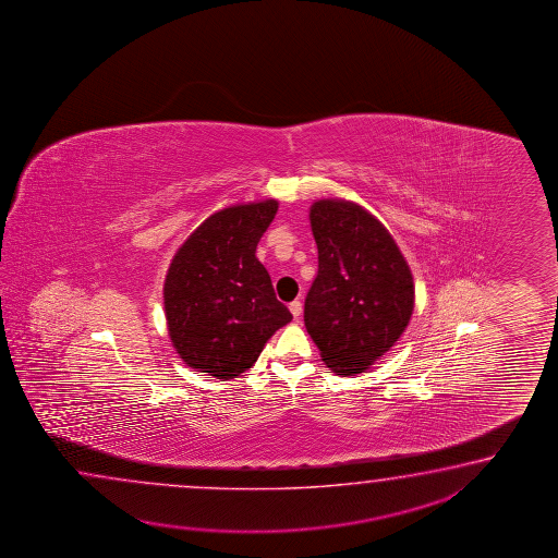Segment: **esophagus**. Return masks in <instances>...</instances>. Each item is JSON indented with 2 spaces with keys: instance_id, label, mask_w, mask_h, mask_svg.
Returning a JSON list of instances; mask_svg holds the SVG:
<instances>
[{
  "instance_id": "34e87169",
  "label": "esophagus",
  "mask_w": 558,
  "mask_h": 558,
  "mask_svg": "<svg viewBox=\"0 0 558 558\" xmlns=\"http://www.w3.org/2000/svg\"><path fill=\"white\" fill-rule=\"evenodd\" d=\"M289 311H291V315H293L296 320L301 319V313H303V305H301V301H293V303H289Z\"/></svg>"
}]
</instances>
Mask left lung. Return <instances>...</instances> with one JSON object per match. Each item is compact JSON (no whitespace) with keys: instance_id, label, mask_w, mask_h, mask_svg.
I'll list each match as a JSON object with an SVG mask.
<instances>
[{"instance_id":"obj_1","label":"left lung","mask_w":558,"mask_h":558,"mask_svg":"<svg viewBox=\"0 0 558 558\" xmlns=\"http://www.w3.org/2000/svg\"><path fill=\"white\" fill-rule=\"evenodd\" d=\"M311 229L319 269L305 296V327L327 367L363 373L409 325L413 277L391 233L355 203H315Z\"/></svg>"}]
</instances>
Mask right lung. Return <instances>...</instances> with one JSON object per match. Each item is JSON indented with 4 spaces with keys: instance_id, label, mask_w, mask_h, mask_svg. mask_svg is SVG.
Wrapping results in <instances>:
<instances>
[{
    "instance_id": "add662e5",
    "label": "right lung",
    "mask_w": 558,
    "mask_h": 558,
    "mask_svg": "<svg viewBox=\"0 0 558 558\" xmlns=\"http://www.w3.org/2000/svg\"><path fill=\"white\" fill-rule=\"evenodd\" d=\"M277 202L214 214L175 253L167 271L166 315L181 359L217 379H235L293 315L275 296L257 243Z\"/></svg>"
}]
</instances>
